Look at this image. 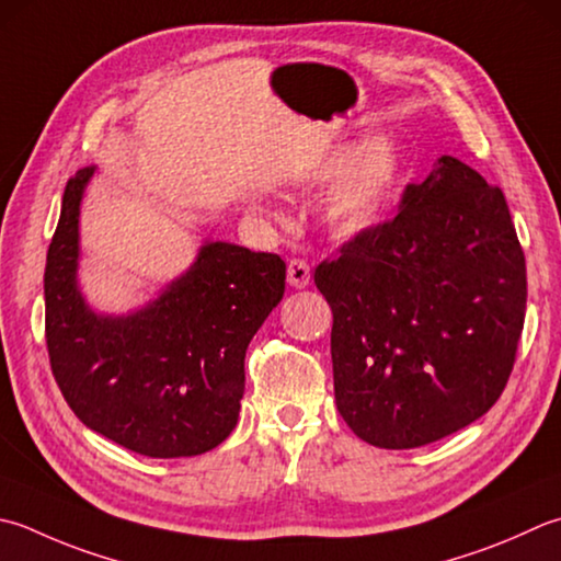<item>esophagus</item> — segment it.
Segmentation results:
<instances>
[{"label": "esophagus", "instance_id": "esophagus-1", "mask_svg": "<svg viewBox=\"0 0 561 561\" xmlns=\"http://www.w3.org/2000/svg\"><path fill=\"white\" fill-rule=\"evenodd\" d=\"M287 282L294 289H306L311 282V267L304 260H291L287 267Z\"/></svg>", "mask_w": 561, "mask_h": 561}]
</instances>
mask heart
<instances>
[{
	"instance_id": "heart-1",
	"label": "heart",
	"mask_w": 561,
	"mask_h": 561,
	"mask_svg": "<svg viewBox=\"0 0 561 561\" xmlns=\"http://www.w3.org/2000/svg\"><path fill=\"white\" fill-rule=\"evenodd\" d=\"M333 184L321 202L323 224L337 236H357L375 228L389 211L403 180V148L399 140L377 136L350 140L316 164L311 184Z\"/></svg>"
}]
</instances>
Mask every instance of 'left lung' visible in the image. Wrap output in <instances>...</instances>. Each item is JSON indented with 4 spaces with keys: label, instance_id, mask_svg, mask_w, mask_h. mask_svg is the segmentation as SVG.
Here are the masks:
<instances>
[{
    "label": "left lung",
    "instance_id": "8db88e82",
    "mask_svg": "<svg viewBox=\"0 0 561 561\" xmlns=\"http://www.w3.org/2000/svg\"><path fill=\"white\" fill-rule=\"evenodd\" d=\"M313 282L333 309L335 403L362 440L413 449L499 401L523 333L525 255L506 196L443 156L389 224Z\"/></svg>",
    "mask_w": 561,
    "mask_h": 561
}]
</instances>
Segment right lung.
<instances>
[{"instance_id": "add662e5", "label": "right lung", "mask_w": 561, "mask_h": 561, "mask_svg": "<svg viewBox=\"0 0 561 561\" xmlns=\"http://www.w3.org/2000/svg\"><path fill=\"white\" fill-rule=\"evenodd\" d=\"M94 164L62 194L48 248L46 343L65 401L90 431L130 453L172 459L221 445L245 391V350L284 296L272 252L204 240L192 267L136 311H94L77 282L80 206Z\"/></svg>"}]
</instances>
